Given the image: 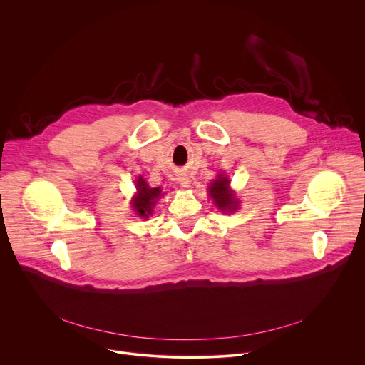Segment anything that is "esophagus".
I'll return each mask as SVG.
<instances>
[{
  "label": "esophagus",
  "mask_w": 365,
  "mask_h": 365,
  "mask_svg": "<svg viewBox=\"0 0 365 365\" xmlns=\"http://www.w3.org/2000/svg\"><path fill=\"white\" fill-rule=\"evenodd\" d=\"M179 183L182 185V187H189L190 186V180L186 176H180L179 178Z\"/></svg>",
  "instance_id": "34e87169"
}]
</instances>
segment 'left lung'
Returning a JSON list of instances; mask_svg holds the SVG:
<instances>
[{
  "label": "left lung",
  "mask_w": 365,
  "mask_h": 365,
  "mask_svg": "<svg viewBox=\"0 0 365 365\" xmlns=\"http://www.w3.org/2000/svg\"><path fill=\"white\" fill-rule=\"evenodd\" d=\"M210 196L214 199V203L224 212L235 211L237 200L230 190V180L224 175H220L210 186Z\"/></svg>",
  "instance_id": "8db88e82"
}]
</instances>
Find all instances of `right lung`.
<instances>
[{"instance_id":"1","label":"right lung","mask_w":365,"mask_h":365,"mask_svg":"<svg viewBox=\"0 0 365 365\" xmlns=\"http://www.w3.org/2000/svg\"><path fill=\"white\" fill-rule=\"evenodd\" d=\"M160 193H162L160 187L151 189V187H148V185L145 183V180L143 178H138L137 196L133 200V207L135 210V212L143 218H147L148 215H151L155 200L162 196Z\"/></svg>"}]
</instances>
